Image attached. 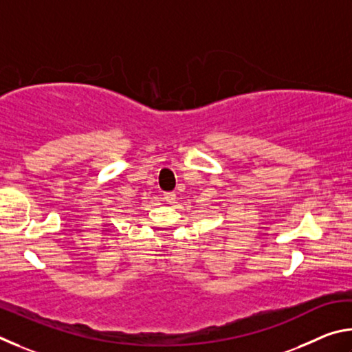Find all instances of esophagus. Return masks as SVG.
<instances>
[{
	"label": "esophagus",
	"mask_w": 352,
	"mask_h": 352,
	"mask_svg": "<svg viewBox=\"0 0 352 352\" xmlns=\"http://www.w3.org/2000/svg\"><path fill=\"white\" fill-rule=\"evenodd\" d=\"M175 197H177V195H175L174 192H164V195H163L164 201H166V204H169V205L174 204V201H175Z\"/></svg>",
	"instance_id": "1"
}]
</instances>
